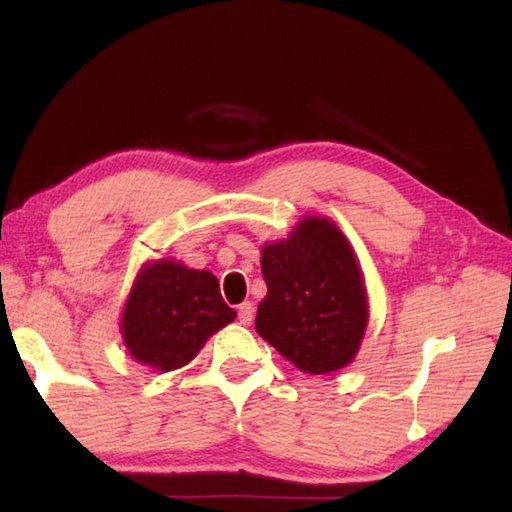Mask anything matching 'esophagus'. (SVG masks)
<instances>
[{
    "instance_id": "esophagus-1",
    "label": "esophagus",
    "mask_w": 512,
    "mask_h": 512,
    "mask_svg": "<svg viewBox=\"0 0 512 512\" xmlns=\"http://www.w3.org/2000/svg\"><path fill=\"white\" fill-rule=\"evenodd\" d=\"M253 317H255V308H253V303H250V301H244L242 306L237 308V319H239V323H242V325H250V321H253Z\"/></svg>"
}]
</instances>
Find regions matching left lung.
I'll use <instances>...</instances> for the list:
<instances>
[{"instance_id": "obj_1", "label": "left lung", "mask_w": 512, "mask_h": 512, "mask_svg": "<svg viewBox=\"0 0 512 512\" xmlns=\"http://www.w3.org/2000/svg\"><path fill=\"white\" fill-rule=\"evenodd\" d=\"M268 295L255 330L306 374L350 365L367 328V292L356 255L334 222L301 220L262 250Z\"/></svg>"}]
</instances>
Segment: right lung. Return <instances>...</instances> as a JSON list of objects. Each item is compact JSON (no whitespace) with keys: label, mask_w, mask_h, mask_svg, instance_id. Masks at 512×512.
I'll use <instances>...</instances> for the list:
<instances>
[{"label":"right lung","mask_w":512,"mask_h":512,"mask_svg":"<svg viewBox=\"0 0 512 512\" xmlns=\"http://www.w3.org/2000/svg\"><path fill=\"white\" fill-rule=\"evenodd\" d=\"M235 317L213 273L158 259L136 277L121 330L138 363L171 372L193 361L206 339Z\"/></svg>","instance_id":"right-lung-1"}]
</instances>
